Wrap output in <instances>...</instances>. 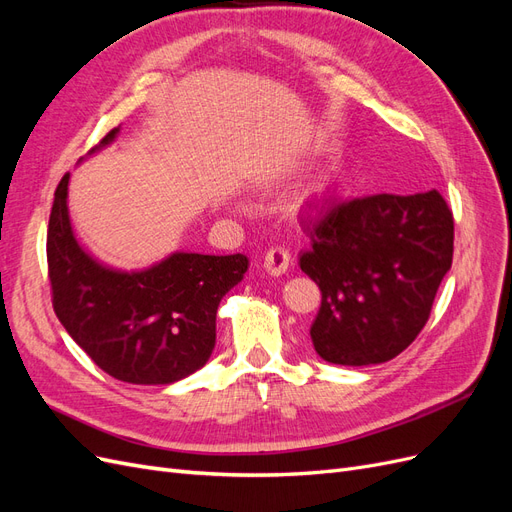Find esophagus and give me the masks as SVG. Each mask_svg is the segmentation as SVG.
Instances as JSON below:
<instances>
[{"label": "esophagus", "mask_w": 512, "mask_h": 512, "mask_svg": "<svg viewBox=\"0 0 512 512\" xmlns=\"http://www.w3.org/2000/svg\"><path fill=\"white\" fill-rule=\"evenodd\" d=\"M290 267V252L286 247H271L265 256V269L271 277H280Z\"/></svg>", "instance_id": "34e87169"}]
</instances>
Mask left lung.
<instances>
[{
	"instance_id": "obj_1",
	"label": "left lung",
	"mask_w": 512,
	"mask_h": 512,
	"mask_svg": "<svg viewBox=\"0 0 512 512\" xmlns=\"http://www.w3.org/2000/svg\"><path fill=\"white\" fill-rule=\"evenodd\" d=\"M299 265L322 303L309 329L335 365H376L404 352L429 320L453 265V211L438 190L335 203L305 226Z\"/></svg>"
}]
</instances>
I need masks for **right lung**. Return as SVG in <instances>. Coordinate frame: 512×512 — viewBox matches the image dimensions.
Returning a JSON list of instances; mask_svg holds the SVG:
<instances>
[{"instance_id":"1","label":"right lung","mask_w":512,"mask_h":512,"mask_svg":"<svg viewBox=\"0 0 512 512\" xmlns=\"http://www.w3.org/2000/svg\"><path fill=\"white\" fill-rule=\"evenodd\" d=\"M108 132L91 153L111 145ZM61 177L46 232L53 309L70 337L108 376L130 384H173L203 367L215 346V314L243 280V254L175 252L145 271H117L76 241Z\"/></svg>"}]
</instances>
